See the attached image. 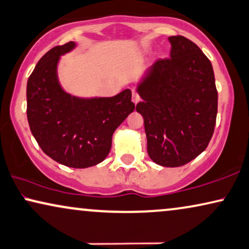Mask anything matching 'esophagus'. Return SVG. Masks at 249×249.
I'll return each mask as SVG.
<instances>
[{"instance_id": "esophagus-1", "label": "esophagus", "mask_w": 249, "mask_h": 249, "mask_svg": "<svg viewBox=\"0 0 249 249\" xmlns=\"http://www.w3.org/2000/svg\"><path fill=\"white\" fill-rule=\"evenodd\" d=\"M141 97H140V93L137 91H132V102L135 103V104H137L138 102H140Z\"/></svg>"}]
</instances>
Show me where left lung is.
I'll list each match as a JSON object with an SVG mask.
<instances>
[{
  "label": "left lung",
  "instance_id": "8db88e82",
  "mask_svg": "<svg viewBox=\"0 0 249 249\" xmlns=\"http://www.w3.org/2000/svg\"><path fill=\"white\" fill-rule=\"evenodd\" d=\"M170 58L151 66L138 87L147 153L163 167H180L206 150L214 134L217 89L211 60L191 40L170 36Z\"/></svg>",
  "mask_w": 249,
  "mask_h": 249
}]
</instances>
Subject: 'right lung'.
Listing matches in <instances>:
<instances>
[{
  "label": "right lung",
  "mask_w": 249,
  "mask_h": 249,
  "mask_svg": "<svg viewBox=\"0 0 249 249\" xmlns=\"http://www.w3.org/2000/svg\"><path fill=\"white\" fill-rule=\"evenodd\" d=\"M74 42L57 46L38 60L27 81V120L38 146L64 166L87 168L102 162L112 135L135 109L131 91L108 98L80 99L60 88L57 63Z\"/></svg>",
  "instance_id": "add662e5"
}]
</instances>
